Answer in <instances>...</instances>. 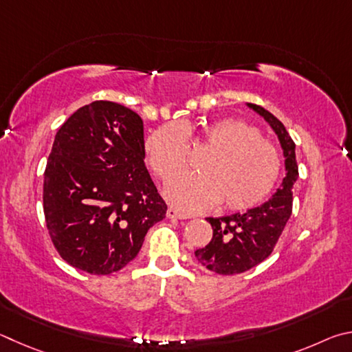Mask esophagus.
<instances>
[{
  "instance_id": "1",
  "label": "esophagus",
  "mask_w": 352,
  "mask_h": 352,
  "mask_svg": "<svg viewBox=\"0 0 352 352\" xmlns=\"http://www.w3.org/2000/svg\"><path fill=\"white\" fill-rule=\"evenodd\" d=\"M166 218H170V219H187L190 217H187V214H184L181 212H177L176 208L170 207L168 210H166Z\"/></svg>"
}]
</instances>
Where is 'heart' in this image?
Wrapping results in <instances>:
<instances>
[{
    "label": "heart",
    "mask_w": 352,
    "mask_h": 352,
    "mask_svg": "<svg viewBox=\"0 0 352 352\" xmlns=\"http://www.w3.org/2000/svg\"><path fill=\"white\" fill-rule=\"evenodd\" d=\"M208 151L199 162V175H182L165 187L171 206L196 213L217 206L232 212L254 208L272 193L281 173L276 148L241 119H219L199 128L164 125L148 135V164L162 181H170L186 166L188 144Z\"/></svg>",
    "instance_id": "b5f03b06"
}]
</instances>
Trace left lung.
I'll use <instances>...</instances> for the list:
<instances>
[{
  "instance_id": "left-lung-1",
  "label": "left lung",
  "mask_w": 352,
  "mask_h": 352,
  "mask_svg": "<svg viewBox=\"0 0 352 352\" xmlns=\"http://www.w3.org/2000/svg\"><path fill=\"white\" fill-rule=\"evenodd\" d=\"M248 107L264 117L278 135L285 154L286 176L280 188H276V193L264 204L245 213L207 218L212 224L213 238L206 248L196 250L195 256L202 266L219 275L243 274L272 254L291 218L292 188L298 177L295 144L285 125L263 107L254 103H248Z\"/></svg>"
}]
</instances>
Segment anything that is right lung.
Masks as SVG:
<instances>
[{
  "label": "right lung",
  "mask_w": 352,
  "mask_h": 352,
  "mask_svg": "<svg viewBox=\"0 0 352 352\" xmlns=\"http://www.w3.org/2000/svg\"><path fill=\"white\" fill-rule=\"evenodd\" d=\"M43 210L54 248L72 267L109 275L133 261L166 213L145 166L140 116L107 100L78 108L55 134Z\"/></svg>",
  "instance_id": "obj_1"
}]
</instances>
